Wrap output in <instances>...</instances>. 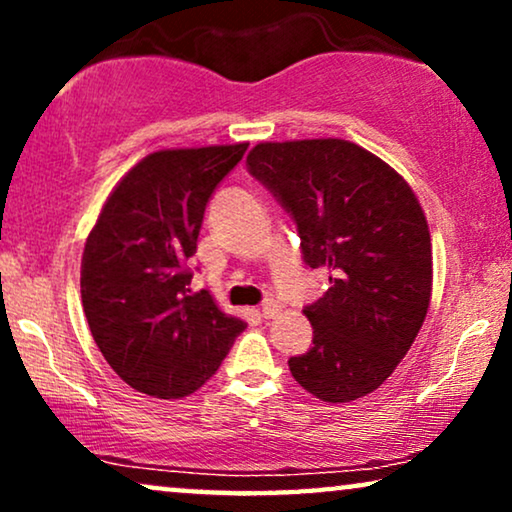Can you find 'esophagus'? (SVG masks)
<instances>
[{"mask_svg": "<svg viewBox=\"0 0 512 512\" xmlns=\"http://www.w3.org/2000/svg\"><path fill=\"white\" fill-rule=\"evenodd\" d=\"M261 312H263L265 319L277 317V314H279V303H277V300H265L263 307H261Z\"/></svg>", "mask_w": 512, "mask_h": 512, "instance_id": "1", "label": "esophagus"}]
</instances>
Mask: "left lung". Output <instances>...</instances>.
Segmentation results:
<instances>
[{"label": "left lung", "instance_id": "obj_1", "mask_svg": "<svg viewBox=\"0 0 512 512\" xmlns=\"http://www.w3.org/2000/svg\"><path fill=\"white\" fill-rule=\"evenodd\" d=\"M249 172L293 216L328 291L305 307L314 338L293 380L326 403L370 394L415 342L431 303L429 223L401 174L345 139L261 142Z\"/></svg>", "mask_w": 512, "mask_h": 512}]
</instances>
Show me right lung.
Segmentation results:
<instances>
[{"label": "right lung", "mask_w": 512, "mask_h": 512, "mask_svg": "<svg viewBox=\"0 0 512 512\" xmlns=\"http://www.w3.org/2000/svg\"><path fill=\"white\" fill-rule=\"evenodd\" d=\"M249 144L165 149L139 160L104 202L81 258L90 333L114 373L153 398L198 391L247 324L193 293L188 268L219 181Z\"/></svg>", "instance_id": "1"}]
</instances>
